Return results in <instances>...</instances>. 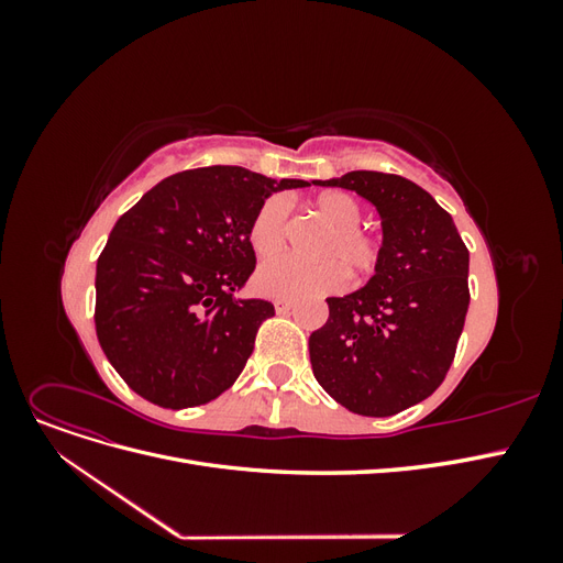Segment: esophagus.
Instances as JSON below:
<instances>
[{"mask_svg": "<svg viewBox=\"0 0 563 563\" xmlns=\"http://www.w3.org/2000/svg\"><path fill=\"white\" fill-rule=\"evenodd\" d=\"M275 310H277L279 314L291 312V310H294V300H288V298H277V300H275Z\"/></svg>", "mask_w": 563, "mask_h": 563, "instance_id": "obj_1", "label": "esophagus"}]
</instances>
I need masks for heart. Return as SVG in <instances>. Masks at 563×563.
<instances>
[{
	"instance_id": "obj_1",
	"label": "heart",
	"mask_w": 563,
	"mask_h": 563,
	"mask_svg": "<svg viewBox=\"0 0 563 563\" xmlns=\"http://www.w3.org/2000/svg\"><path fill=\"white\" fill-rule=\"evenodd\" d=\"M314 213L333 232L321 244V258H335L323 263H302L294 255H275L255 269L253 284L263 296L272 298H308L321 294H335L347 282L345 264L352 275H371L378 265L380 246L371 234L362 232V203L352 195L331 190L314 199ZM288 207L282 197L265 199L249 225L251 249L258 255L277 253L286 242ZM344 264L340 266L336 261Z\"/></svg>"
}]
</instances>
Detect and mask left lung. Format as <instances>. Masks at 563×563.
Here are the masks:
<instances>
[{
    "mask_svg": "<svg viewBox=\"0 0 563 563\" xmlns=\"http://www.w3.org/2000/svg\"><path fill=\"white\" fill-rule=\"evenodd\" d=\"M314 185L345 187L376 207V275L327 298L310 335L314 378L352 413L385 418L428 399L446 378L470 305V251L430 192L395 174L350 172Z\"/></svg>",
    "mask_w": 563,
    "mask_h": 563,
    "instance_id": "obj_1",
    "label": "left lung"
}]
</instances>
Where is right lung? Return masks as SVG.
I'll use <instances>...</instances> for the list:
<instances>
[{"label": "right lung", "mask_w": 563, "mask_h": 563, "mask_svg": "<svg viewBox=\"0 0 563 563\" xmlns=\"http://www.w3.org/2000/svg\"><path fill=\"white\" fill-rule=\"evenodd\" d=\"M308 180L242 166L164 178L117 220L96 265V335L114 371L152 404L187 408L240 378L275 305L236 298L255 269L261 203Z\"/></svg>", "instance_id": "obj_1"}]
</instances>
